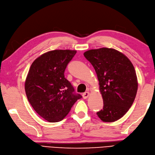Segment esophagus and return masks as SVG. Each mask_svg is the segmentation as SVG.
Instances as JSON below:
<instances>
[{
    "label": "esophagus",
    "mask_w": 155,
    "mask_h": 155,
    "mask_svg": "<svg viewBox=\"0 0 155 155\" xmlns=\"http://www.w3.org/2000/svg\"><path fill=\"white\" fill-rule=\"evenodd\" d=\"M89 96H90V92H89V91H87V92H84V94H82V97H83V98H84V99L88 98Z\"/></svg>",
    "instance_id": "obj_1"
}]
</instances>
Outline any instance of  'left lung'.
Here are the masks:
<instances>
[{
  "instance_id": "obj_1",
  "label": "left lung",
  "mask_w": 155,
  "mask_h": 155,
  "mask_svg": "<svg viewBox=\"0 0 155 155\" xmlns=\"http://www.w3.org/2000/svg\"><path fill=\"white\" fill-rule=\"evenodd\" d=\"M84 55L96 71L104 100L98 117L107 122L118 120L132 105L137 94V78L133 64L124 54L113 48L89 50Z\"/></svg>"
}]
</instances>
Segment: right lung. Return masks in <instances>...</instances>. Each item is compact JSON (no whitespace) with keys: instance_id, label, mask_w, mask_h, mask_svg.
Returning a JSON list of instances; mask_svg holds the SVG:
<instances>
[{"instance_id":"right-lung-1","label":"right lung","mask_w":155,"mask_h":155,"mask_svg":"<svg viewBox=\"0 0 155 155\" xmlns=\"http://www.w3.org/2000/svg\"><path fill=\"white\" fill-rule=\"evenodd\" d=\"M76 50H55L38 57L31 64L25 82L27 100L40 116L50 122L62 120L80 94L64 76Z\"/></svg>"}]
</instances>
